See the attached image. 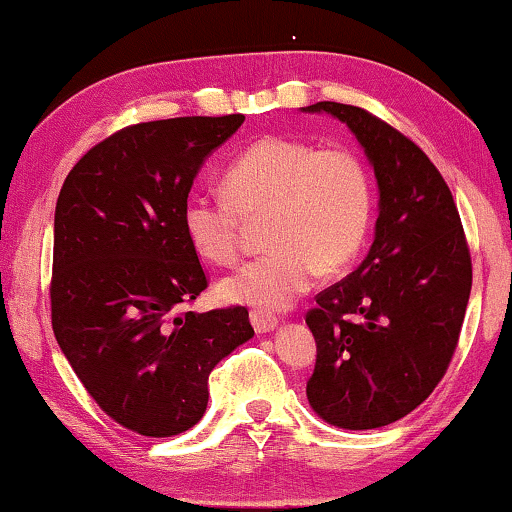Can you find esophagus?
Here are the masks:
<instances>
[{"instance_id": "34e87169", "label": "esophagus", "mask_w": 512, "mask_h": 512, "mask_svg": "<svg viewBox=\"0 0 512 512\" xmlns=\"http://www.w3.org/2000/svg\"><path fill=\"white\" fill-rule=\"evenodd\" d=\"M250 322H253L257 334H269V331L278 327L276 315H271L266 311H250Z\"/></svg>"}]
</instances>
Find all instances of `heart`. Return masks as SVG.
Here are the masks:
<instances>
[{
  "mask_svg": "<svg viewBox=\"0 0 512 512\" xmlns=\"http://www.w3.org/2000/svg\"><path fill=\"white\" fill-rule=\"evenodd\" d=\"M225 199L190 197L181 222L204 262L232 264L243 218H266L271 250L218 283L227 304L283 311L311 290L318 273H336L362 248L371 225V183L345 148H318L292 136H262L222 171Z\"/></svg>",
  "mask_w": 512,
  "mask_h": 512,
  "instance_id": "1",
  "label": "heart"
}]
</instances>
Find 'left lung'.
Instances as JSON below:
<instances>
[{
    "mask_svg": "<svg viewBox=\"0 0 512 512\" xmlns=\"http://www.w3.org/2000/svg\"><path fill=\"white\" fill-rule=\"evenodd\" d=\"M350 129L378 185L364 262L318 294L306 325L318 343L311 408L341 429H378L415 410L448 369L471 297V255L443 176L376 115L318 102Z\"/></svg>",
    "mask_w": 512,
    "mask_h": 512,
    "instance_id": "left-lung-1",
    "label": "left lung"
}]
</instances>
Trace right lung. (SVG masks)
<instances>
[{
    "instance_id": "obj_1",
    "label": "right lung",
    "mask_w": 512,
    "mask_h": 512,
    "mask_svg": "<svg viewBox=\"0 0 512 512\" xmlns=\"http://www.w3.org/2000/svg\"><path fill=\"white\" fill-rule=\"evenodd\" d=\"M246 115L141 122L97 143L64 181L53 227V331L90 397L141 436L183 434L208 376L255 336L243 306L178 313L206 290L183 204Z\"/></svg>"
}]
</instances>
